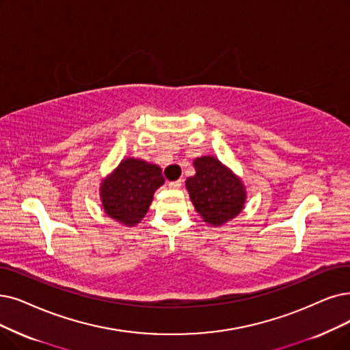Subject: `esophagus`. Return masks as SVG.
Returning a JSON list of instances; mask_svg holds the SVG:
<instances>
[{
    "label": "esophagus",
    "instance_id": "esophagus-1",
    "mask_svg": "<svg viewBox=\"0 0 350 350\" xmlns=\"http://www.w3.org/2000/svg\"><path fill=\"white\" fill-rule=\"evenodd\" d=\"M180 185H183V180H180V179L171 180V183H167V187L172 188V189H178V188H180Z\"/></svg>",
    "mask_w": 350,
    "mask_h": 350
}]
</instances>
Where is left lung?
I'll return each instance as SVG.
<instances>
[{"mask_svg": "<svg viewBox=\"0 0 350 350\" xmlns=\"http://www.w3.org/2000/svg\"><path fill=\"white\" fill-rule=\"evenodd\" d=\"M195 175L187 179L189 198L206 224L222 226L239 215L245 204L247 192L243 180L215 157L193 161Z\"/></svg>", "mask_w": 350, "mask_h": 350, "instance_id": "1", "label": "left lung"}]
</instances>
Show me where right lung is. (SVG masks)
<instances>
[{
	"mask_svg": "<svg viewBox=\"0 0 350 350\" xmlns=\"http://www.w3.org/2000/svg\"><path fill=\"white\" fill-rule=\"evenodd\" d=\"M163 183L158 165L135 158L123 159L100 184L106 215L124 226H136L146 215L153 193Z\"/></svg>",
	"mask_w": 350,
	"mask_h": 350,
	"instance_id": "1",
	"label": "right lung"
}]
</instances>
